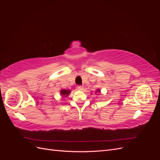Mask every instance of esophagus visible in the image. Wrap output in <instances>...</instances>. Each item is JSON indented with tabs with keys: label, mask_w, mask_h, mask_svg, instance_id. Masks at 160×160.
Listing matches in <instances>:
<instances>
[{
	"label": "esophagus",
	"mask_w": 160,
	"mask_h": 160,
	"mask_svg": "<svg viewBox=\"0 0 160 160\" xmlns=\"http://www.w3.org/2000/svg\"><path fill=\"white\" fill-rule=\"evenodd\" d=\"M77 89H78L80 91H83L84 89V88H83V85H78V86H77Z\"/></svg>",
	"instance_id": "esophagus-1"
}]
</instances>
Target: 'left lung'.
I'll use <instances>...</instances> for the list:
<instances>
[{"label":"left lung","mask_w":160,"mask_h":160,"mask_svg":"<svg viewBox=\"0 0 160 160\" xmlns=\"http://www.w3.org/2000/svg\"><path fill=\"white\" fill-rule=\"evenodd\" d=\"M98 91H99H99H99V89H98Z\"/></svg>","instance_id":"8db88e82"}]
</instances>
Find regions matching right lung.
<instances>
[{
    "instance_id": "obj_1",
    "label": "right lung",
    "mask_w": 160,
    "mask_h": 160,
    "mask_svg": "<svg viewBox=\"0 0 160 160\" xmlns=\"http://www.w3.org/2000/svg\"><path fill=\"white\" fill-rule=\"evenodd\" d=\"M70 90H65V89H62V90H61V95H69V93H70Z\"/></svg>"
}]
</instances>
